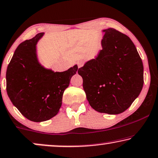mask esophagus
Here are the masks:
<instances>
[{"label":"esophagus","instance_id":"obj_1","mask_svg":"<svg viewBox=\"0 0 158 158\" xmlns=\"http://www.w3.org/2000/svg\"><path fill=\"white\" fill-rule=\"evenodd\" d=\"M83 61H79L78 62V63H77V66H78V68H81V67H83Z\"/></svg>","mask_w":158,"mask_h":158}]
</instances>
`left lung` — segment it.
Wrapping results in <instances>:
<instances>
[{
  "mask_svg": "<svg viewBox=\"0 0 158 158\" xmlns=\"http://www.w3.org/2000/svg\"><path fill=\"white\" fill-rule=\"evenodd\" d=\"M102 50L78 69L89 104L99 113L120 114L142 90L143 65L128 36L114 28L104 30Z\"/></svg>",
  "mask_w": 158,
  "mask_h": 158,
  "instance_id": "left-lung-1",
  "label": "left lung"
}]
</instances>
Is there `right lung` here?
<instances>
[{
    "label": "right lung",
    "instance_id": "obj_1",
    "mask_svg": "<svg viewBox=\"0 0 158 158\" xmlns=\"http://www.w3.org/2000/svg\"><path fill=\"white\" fill-rule=\"evenodd\" d=\"M43 33L18 45L6 71V90L12 103L33 122L49 120L58 114L64 90L76 74L75 65L64 72H52L37 60L35 45Z\"/></svg>",
    "mask_w": 158,
    "mask_h": 158
}]
</instances>
